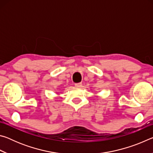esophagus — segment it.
Instances as JSON below:
<instances>
[{
  "mask_svg": "<svg viewBox=\"0 0 153 153\" xmlns=\"http://www.w3.org/2000/svg\"><path fill=\"white\" fill-rule=\"evenodd\" d=\"M75 86H76V87L80 88V87L82 86V83H76V84H75Z\"/></svg>",
  "mask_w": 153,
  "mask_h": 153,
  "instance_id": "obj_1",
  "label": "esophagus"
}]
</instances>
